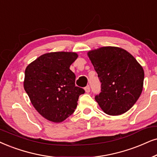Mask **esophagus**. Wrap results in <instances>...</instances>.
Masks as SVG:
<instances>
[{
	"instance_id": "1",
	"label": "esophagus",
	"mask_w": 157,
	"mask_h": 157,
	"mask_svg": "<svg viewBox=\"0 0 157 157\" xmlns=\"http://www.w3.org/2000/svg\"><path fill=\"white\" fill-rule=\"evenodd\" d=\"M85 90L86 93H89L90 91V85H87L86 87L85 88Z\"/></svg>"
}]
</instances>
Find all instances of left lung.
I'll return each mask as SVG.
<instances>
[{
	"mask_svg": "<svg viewBox=\"0 0 157 157\" xmlns=\"http://www.w3.org/2000/svg\"><path fill=\"white\" fill-rule=\"evenodd\" d=\"M88 54L101 84V93L95 96L101 109L112 116L128 112L141 94L142 67L120 48L102 47Z\"/></svg>",
	"mask_w": 157,
	"mask_h": 157,
	"instance_id": "obj_1",
	"label": "left lung"
}]
</instances>
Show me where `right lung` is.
Instances as JSON below:
<instances>
[{
  "mask_svg": "<svg viewBox=\"0 0 157 157\" xmlns=\"http://www.w3.org/2000/svg\"><path fill=\"white\" fill-rule=\"evenodd\" d=\"M77 58L72 52L43 54L27 66L24 88L35 109L43 117L61 122L74 113L85 90L75 85L69 67Z\"/></svg>",
  "mask_w": 157,
  "mask_h": 157,
  "instance_id": "obj_1",
  "label": "right lung"
}]
</instances>
